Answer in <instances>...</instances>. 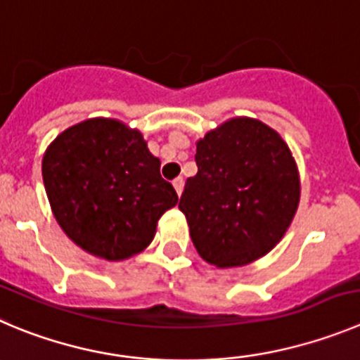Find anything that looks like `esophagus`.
Masks as SVG:
<instances>
[{"instance_id":"34e87169","label":"esophagus","mask_w":360,"mask_h":360,"mask_svg":"<svg viewBox=\"0 0 360 360\" xmlns=\"http://www.w3.org/2000/svg\"><path fill=\"white\" fill-rule=\"evenodd\" d=\"M174 188H176L177 195L181 197V193H183V188H184V179L183 177H177V179H174Z\"/></svg>"}]
</instances>
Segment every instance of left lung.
<instances>
[{"mask_svg":"<svg viewBox=\"0 0 360 360\" xmlns=\"http://www.w3.org/2000/svg\"><path fill=\"white\" fill-rule=\"evenodd\" d=\"M195 161L179 210L199 256L217 268L266 256L300 202V174L284 139L259 119L233 117L197 140Z\"/></svg>","mask_w":360,"mask_h":360,"instance_id":"1","label":"left lung"}]
</instances>
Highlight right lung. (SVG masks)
Returning a JSON list of instances; mask_svg holds the SVG:
<instances>
[{
  "label": "right lung",
  "instance_id": "right-lung-1",
  "mask_svg": "<svg viewBox=\"0 0 360 360\" xmlns=\"http://www.w3.org/2000/svg\"><path fill=\"white\" fill-rule=\"evenodd\" d=\"M160 165L139 129L94 117L49 143L42 179L67 238L101 259L124 261L149 247L161 214L179 200Z\"/></svg>",
  "mask_w": 360,
  "mask_h": 360
}]
</instances>
